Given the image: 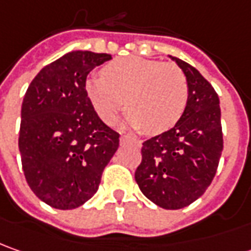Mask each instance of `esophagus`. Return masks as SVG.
Wrapping results in <instances>:
<instances>
[{"label":"esophagus","mask_w":251,"mask_h":251,"mask_svg":"<svg viewBox=\"0 0 251 251\" xmlns=\"http://www.w3.org/2000/svg\"><path fill=\"white\" fill-rule=\"evenodd\" d=\"M121 143H133L134 146H137V147L142 146V142H140V140L133 139V137H130V136H121Z\"/></svg>","instance_id":"1"}]
</instances>
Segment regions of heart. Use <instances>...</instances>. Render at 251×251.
<instances>
[{
	"mask_svg": "<svg viewBox=\"0 0 251 251\" xmlns=\"http://www.w3.org/2000/svg\"><path fill=\"white\" fill-rule=\"evenodd\" d=\"M86 94L105 124H112L125 102L126 124L157 134L176 125L187 105L185 74L174 64L126 56L86 80Z\"/></svg>",
	"mask_w": 251,
	"mask_h": 251,
	"instance_id": "b5f03b06",
	"label": "heart"
}]
</instances>
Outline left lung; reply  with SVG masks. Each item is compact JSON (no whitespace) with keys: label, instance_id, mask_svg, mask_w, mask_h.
I'll use <instances>...</instances> for the list:
<instances>
[{"label":"left lung","instance_id":"obj_1","mask_svg":"<svg viewBox=\"0 0 251 251\" xmlns=\"http://www.w3.org/2000/svg\"><path fill=\"white\" fill-rule=\"evenodd\" d=\"M189 99L172 129L143 143L134 179L142 193L165 210L187 207L204 195L218 168L224 147L218 94L201 74L176 56Z\"/></svg>","mask_w":251,"mask_h":251}]
</instances>
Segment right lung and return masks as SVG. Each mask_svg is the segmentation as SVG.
<instances>
[{"instance_id": "obj_1", "label": "right lung", "mask_w": 251, "mask_h": 251, "mask_svg": "<svg viewBox=\"0 0 251 251\" xmlns=\"http://www.w3.org/2000/svg\"><path fill=\"white\" fill-rule=\"evenodd\" d=\"M109 54L71 51L44 66L23 97L19 151L27 185L58 210L77 208L99 189L119 147L86 94V77Z\"/></svg>"}]
</instances>
